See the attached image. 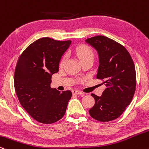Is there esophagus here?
Instances as JSON below:
<instances>
[{"instance_id": "esophagus-1", "label": "esophagus", "mask_w": 149, "mask_h": 149, "mask_svg": "<svg viewBox=\"0 0 149 149\" xmlns=\"http://www.w3.org/2000/svg\"><path fill=\"white\" fill-rule=\"evenodd\" d=\"M72 93L75 94V95H81V94H83V93L78 90H73Z\"/></svg>"}]
</instances>
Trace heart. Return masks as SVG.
<instances>
[{
	"label": "heart",
	"mask_w": 149,
	"mask_h": 149,
	"mask_svg": "<svg viewBox=\"0 0 149 149\" xmlns=\"http://www.w3.org/2000/svg\"><path fill=\"white\" fill-rule=\"evenodd\" d=\"M75 52L76 54L77 55L79 58L80 59V61H82L88 58H93V52L91 49L88 46L85 45H81L79 46H78L75 49ZM66 58H67V56L64 55L62 57L61 60L60 61V65L62 66L63 65L65 62Z\"/></svg>",
	"instance_id": "1"
}]
</instances>
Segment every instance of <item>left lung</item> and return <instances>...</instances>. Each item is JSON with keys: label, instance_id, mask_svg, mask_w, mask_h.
Listing matches in <instances>:
<instances>
[{"label": "left lung", "instance_id": "8db88e82", "mask_svg": "<svg viewBox=\"0 0 149 149\" xmlns=\"http://www.w3.org/2000/svg\"><path fill=\"white\" fill-rule=\"evenodd\" d=\"M86 42L98 53L96 78L106 86L100 97L91 94L95 102L89 113L99 121L113 120L123 113L133 98L137 83L134 62L123 45L107 37H92Z\"/></svg>", "mask_w": 149, "mask_h": 149}]
</instances>
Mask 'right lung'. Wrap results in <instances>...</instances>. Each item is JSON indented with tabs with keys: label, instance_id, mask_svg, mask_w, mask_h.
<instances>
[{
	"label": "right lung",
	"instance_id": "add662e5",
	"mask_svg": "<svg viewBox=\"0 0 149 149\" xmlns=\"http://www.w3.org/2000/svg\"><path fill=\"white\" fill-rule=\"evenodd\" d=\"M70 40L58 41L42 38L33 42L19 57L14 84L19 102L37 121L54 123L65 113L72 97L70 91L52 88V76L58 72L61 56Z\"/></svg>",
	"mask_w": 149,
	"mask_h": 149
}]
</instances>
